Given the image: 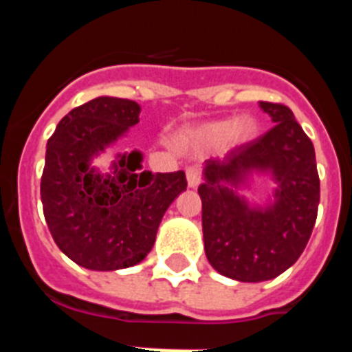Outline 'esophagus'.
Returning a JSON list of instances; mask_svg holds the SVG:
<instances>
[{
  "mask_svg": "<svg viewBox=\"0 0 352 352\" xmlns=\"http://www.w3.org/2000/svg\"><path fill=\"white\" fill-rule=\"evenodd\" d=\"M201 179H203V170H201V167L197 166L186 167V182H188V186L195 188V186L201 183Z\"/></svg>",
  "mask_w": 352,
  "mask_h": 352,
  "instance_id": "34e87169",
  "label": "esophagus"
}]
</instances>
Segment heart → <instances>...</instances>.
<instances>
[{
    "instance_id": "1",
    "label": "heart",
    "mask_w": 352,
    "mask_h": 352,
    "mask_svg": "<svg viewBox=\"0 0 352 352\" xmlns=\"http://www.w3.org/2000/svg\"><path fill=\"white\" fill-rule=\"evenodd\" d=\"M256 132V123L248 116L238 118L236 121H217L204 125L195 132V139L201 144H219V142L229 139L231 142H245Z\"/></svg>"
}]
</instances>
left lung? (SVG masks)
Wrapping results in <instances>:
<instances>
[{"mask_svg": "<svg viewBox=\"0 0 352 352\" xmlns=\"http://www.w3.org/2000/svg\"><path fill=\"white\" fill-rule=\"evenodd\" d=\"M259 107L275 125L222 160H206V182L199 186L208 261L239 282L270 280L296 263L312 234L321 195L314 144L291 109L275 102H259ZM252 168L272 170L281 183L270 210H252L228 188Z\"/></svg>", "mask_w": 352, "mask_h": 352, "instance_id": "left-lung-1", "label": "left lung"}]
</instances>
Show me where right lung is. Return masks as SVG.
<instances>
[{
	"label": "right lung",
	"instance_id": "right-lung-1",
	"mask_svg": "<svg viewBox=\"0 0 352 352\" xmlns=\"http://www.w3.org/2000/svg\"><path fill=\"white\" fill-rule=\"evenodd\" d=\"M141 105L100 96L72 109L47 141L40 182L43 217L65 256L96 272L141 263L157 238L160 220L186 188L183 170H141V153L118 160L113 176L102 178L89 160L138 125Z\"/></svg>",
	"mask_w": 352,
	"mask_h": 352
}]
</instances>
